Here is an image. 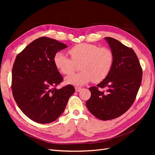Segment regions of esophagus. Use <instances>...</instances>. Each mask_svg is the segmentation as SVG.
I'll list each match as a JSON object with an SVG mask.
<instances>
[{"instance_id":"esophagus-1","label":"esophagus","mask_w":155,"mask_h":155,"mask_svg":"<svg viewBox=\"0 0 155 155\" xmlns=\"http://www.w3.org/2000/svg\"><path fill=\"white\" fill-rule=\"evenodd\" d=\"M75 88L76 92H80V91H82V88L80 87H76Z\"/></svg>"}]
</instances>
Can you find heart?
<instances>
[{"mask_svg": "<svg viewBox=\"0 0 155 155\" xmlns=\"http://www.w3.org/2000/svg\"><path fill=\"white\" fill-rule=\"evenodd\" d=\"M68 53L71 58L62 52H57L53 57L56 68L64 75L71 74L80 64L82 71L65 78L67 84L80 86L91 80L100 82L107 77L113 66L114 54L107 48L80 43L71 47Z\"/></svg>", "mask_w": 155, "mask_h": 155, "instance_id": "heart-1", "label": "heart"}]
</instances>
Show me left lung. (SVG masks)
<instances>
[{
	"instance_id": "obj_1",
	"label": "left lung",
	"mask_w": 155,
	"mask_h": 155,
	"mask_svg": "<svg viewBox=\"0 0 155 155\" xmlns=\"http://www.w3.org/2000/svg\"><path fill=\"white\" fill-rule=\"evenodd\" d=\"M114 54L112 68L104 80L96 87L89 88L91 97L86 106L101 120L117 118L133 105L140 87L143 71L137 57L131 48L110 37L104 38ZM105 87V93L98 87Z\"/></svg>"
}]
</instances>
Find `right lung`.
<instances>
[{
    "label": "right lung",
    "instance_id": "obj_1",
    "mask_svg": "<svg viewBox=\"0 0 155 155\" xmlns=\"http://www.w3.org/2000/svg\"><path fill=\"white\" fill-rule=\"evenodd\" d=\"M67 48L56 39H35L16 56L12 70V90L21 111L36 123L48 124L58 119L75 92L71 85L60 89L63 77L53 62L54 55Z\"/></svg>",
    "mask_w": 155,
    "mask_h": 155
}]
</instances>
